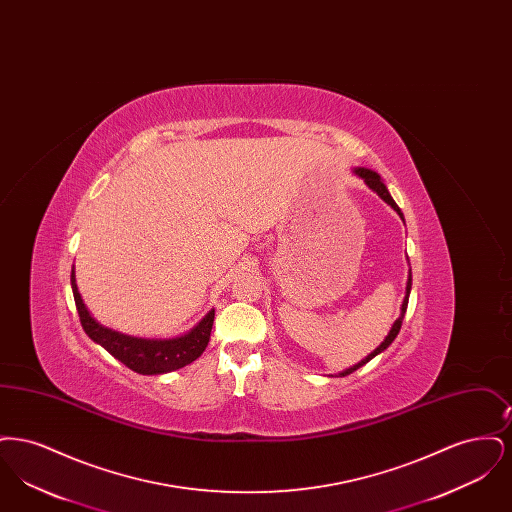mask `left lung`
<instances>
[{
	"label": "left lung",
	"instance_id": "obj_1",
	"mask_svg": "<svg viewBox=\"0 0 512 512\" xmlns=\"http://www.w3.org/2000/svg\"><path fill=\"white\" fill-rule=\"evenodd\" d=\"M355 174L357 176H361L363 180L366 182V186L370 188V190H374L376 194L380 195L388 205L393 207V211H397V215L403 219V213H401V209L397 207V203L393 201V197H391L390 192H388V188H386V184L382 182V178H380V174L378 172L370 171V169H355ZM411 282H413V278H411V274H409V282H407V295H405V299H403V305H401V317L397 318L395 322H393V326H391L390 334L386 336V340L382 341L368 357H365L361 363H357V365L351 366V368H347V370H343L340 372V376H347V374H351V372H355L357 368H361V366H365L370 359H374L376 355H380L382 351H386L388 347L391 345V341L397 338V334H399V330H401V324H403V317H405V313H407V305H409V293H411Z\"/></svg>",
	"mask_w": 512,
	"mask_h": 512
}]
</instances>
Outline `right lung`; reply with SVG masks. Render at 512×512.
<instances>
[{
	"label": "right lung",
	"instance_id": "obj_1",
	"mask_svg": "<svg viewBox=\"0 0 512 512\" xmlns=\"http://www.w3.org/2000/svg\"><path fill=\"white\" fill-rule=\"evenodd\" d=\"M71 286H73L76 311L84 332L101 347H105L115 359H119L122 365L128 366L138 374H165V372H172L182 366L190 365L197 357H201L211 338L215 309H211L184 336L169 338V340L134 338V336L115 332L111 328H105L92 318L76 288L74 267L71 272Z\"/></svg>",
	"mask_w": 512,
	"mask_h": 512
}]
</instances>
